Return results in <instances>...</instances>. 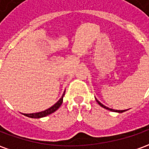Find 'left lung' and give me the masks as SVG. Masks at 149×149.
I'll use <instances>...</instances> for the list:
<instances>
[{
  "label": "left lung",
  "instance_id": "left-lung-1",
  "mask_svg": "<svg viewBox=\"0 0 149 149\" xmlns=\"http://www.w3.org/2000/svg\"><path fill=\"white\" fill-rule=\"evenodd\" d=\"M96 100H97V102L98 104H99V105L100 106H101L102 108H104V109H105L107 110H109V111H112V112H119V113H120V112H125L126 110H115V109H109V108H108V107L104 106V104H102L100 103L99 100H97V99H96Z\"/></svg>",
  "mask_w": 149,
  "mask_h": 149
}]
</instances>
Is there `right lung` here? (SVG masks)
I'll return each mask as SVG.
<instances>
[{"label":"right lung","instance_id":"add662e5","mask_svg":"<svg viewBox=\"0 0 149 149\" xmlns=\"http://www.w3.org/2000/svg\"><path fill=\"white\" fill-rule=\"evenodd\" d=\"M65 93L62 95L61 98L56 102V104H54L52 107L49 108L48 109L45 110V111H42V112H36V113H22L23 115L25 116H28V117H30V118H41V117H45L46 116L49 115V114H52V112H54L55 111L58 109L59 108L61 105L62 102H63V97L65 96Z\"/></svg>","mask_w":149,"mask_h":149}]
</instances>
